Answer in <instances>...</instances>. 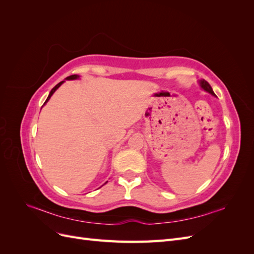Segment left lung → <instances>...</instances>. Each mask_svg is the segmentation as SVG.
Segmentation results:
<instances>
[{
    "label": "left lung",
    "instance_id": "8db88e82",
    "mask_svg": "<svg viewBox=\"0 0 254 254\" xmlns=\"http://www.w3.org/2000/svg\"><path fill=\"white\" fill-rule=\"evenodd\" d=\"M199 83H200L201 88H202L204 91L209 92L210 94H212V95H214V96H215V93L213 92L212 87L210 86V83H209V82H207V81H206V80H204V79H202V80H199Z\"/></svg>",
    "mask_w": 254,
    "mask_h": 254
}]
</instances>
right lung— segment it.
Segmentation results:
<instances>
[{"mask_svg": "<svg viewBox=\"0 0 254 254\" xmlns=\"http://www.w3.org/2000/svg\"><path fill=\"white\" fill-rule=\"evenodd\" d=\"M78 77H79L78 75H71V76H67V77H66L65 79H67V80H71V79H77ZM63 83H64V81H60L58 84H56V86L52 89V91L50 92V94H49V96H48V98H47V101H45L44 105L49 102V99H50V98H51V96L54 94V92H55V91H56V90H57V89H58V88H59Z\"/></svg>", "mask_w": 254, "mask_h": 254, "instance_id": "obj_1", "label": "right lung"}]
</instances>
